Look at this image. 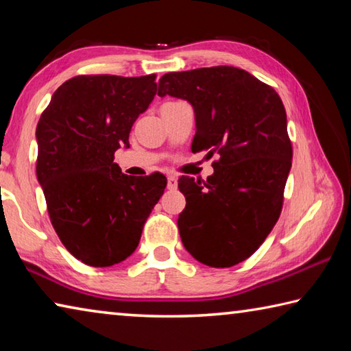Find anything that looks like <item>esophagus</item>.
<instances>
[{
	"instance_id": "obj_1",
	"label": "esophagus",
	"mask_w": 351,
	"mask_h": 351,
	"mask_svg": "<svg viewBox=\"0 0 351 351\" xmlns=\"http://www.w3.org/2000/svg\"><path fill=\"white\" fill-rule=\"evenodd\" d=\"M176 186H178V180H176V176H173V175L167 176V189H169V190H175V189H176Z\"/></svg>"
}]
</instances>
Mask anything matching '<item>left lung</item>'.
Wrapping results in <instances>:
<instances>
[{"label":"left lung","instance_id":"8db88e82","mask_svg":"<svg viewBox=\"0 0 351 351\" xmlns=\"http://www.w3.org/2000/svg\"><path fill=\"white\" fill-rule=\"evenodd\" d=\"M158 96L187 100L197 133L192 152L219 154L207 181L181 176V241L199 263L230 268L257 251L282 212L293 147L287 111L269 85L234 66L169 73Z\"/></svg>","mask_w":351,"mask_h":351}]
</instances>
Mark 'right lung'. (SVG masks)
<instances>
[{
  "label": "right lung",
  "mask_w": 351,
  "mask_h": 351,
  "mask_svg": "<svg viewBox=\"0 0 351 351\" xmlns=\"http://www.w3.org/2000/svg\"><path fill=\"white\" fill-rule=\"evenodd\" d=\"M156 75H77L41 114L37 178L58 239L94 268L121 263L139 245L162 197V173L128 176L114 152L130 147L133 123L156 94Z\"/></svg>",
  "instance_id": "right-lung-1"
}]
</instances>
